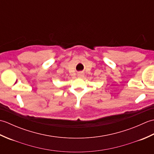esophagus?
<instances>
[{
	"label": "esophagus",
	"instance_id": "obj_1",
	"mask_svg": "<svg viewBox=\"0 0 154 154\" xmlns=\"http://www.w3.org/2000/svg\"><path fill=\"white\" fill-rule=\"evenodd\" d=\"M77 76H78V77H79V78H83V77H84L85 75H84V73H81L78 74Z\"/></svg>",
	"mask_w": 154,
	"mask_h": 154
}]
</instances>
